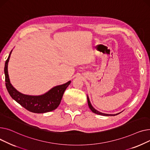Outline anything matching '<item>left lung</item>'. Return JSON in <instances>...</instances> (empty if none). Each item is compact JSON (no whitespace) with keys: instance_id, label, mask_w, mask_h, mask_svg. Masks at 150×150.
Wrapping results in <instances>:
<instances>
[{"instance_id":"left-lung-1","label":"left lung","mask_w":150,"mask_h":150,"mask_svg":"<svg viewBox=\"0 0 150 150\" xmlns=\"http://www.w3.org/2000/svg\"><path fill=\"white\" fill-rule=\"evenodd\" d=\"M87 100H88V107L90 108V109L92 111V112H93L95 114H99V115H101V116H116L117 115V114L121 113V112H119V113H117V114H105V113H103V112H99V111L96 110L93 106L92 105L90 101V99H89V98H88V96L87 95Z\"/></svg>"}]
</instances>
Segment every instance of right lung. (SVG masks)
Wrapping results in <instances>:
<instances>
[{"label":"right lung","instance_id":"right-lung-1","mask_svg":"<svg viewBox=\"0 0 150 150\" xmlns=\"http://www.w3.org/2000/svg\"><path fill=\"white\" fill-rule=\"evenodd\" d=\"M5 62L4 72L6 89L11 98L25 109L34 113H45L56 110L59 105L64 93L71 81L56 86L45 94L39 96L24 94L17 91L10 83L8 72V64L11 54Z\"/></svg>","mask_w":150,"mask_h":150}]
</instances>
